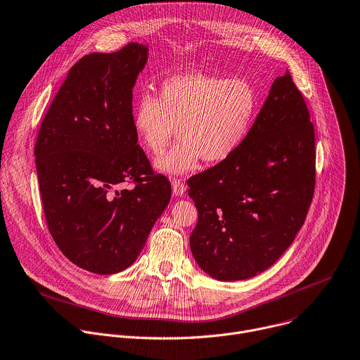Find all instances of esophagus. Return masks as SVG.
<instances>
[{
    "mask_svg": "<svg viewBox=\"0 0 360 360\" xmlns=\"http://www.w3.org/2000/svg\"><path fill=\"white\" fill-rule=\"evenodd\" d=\"M185 191H186L185 184L178 178H174L172 179V192H174V195L175 196H182L185 193Z\"/></svg>",
    "mask_w": 360,
    "mask_h": 360,
    "instance_id": "esophagus-1",
    "label": "esophagus"
}]
</instances>
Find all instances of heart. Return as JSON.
<instances>
[{
	"mask_svg": "<svg viewBox=\"0 0 360 360\" xmlns=\"http://www.w3.org/2000/svg\"><path fill=\"white\" fill-rule=\"evenodd\" d=\"M257 110L259 96L249 80L189 73L167 79L158 97L141 94L133 127L153 154L178 131L179 141L155 160L161 172L178 175L193 169L200 158L216 164L231 157L245 143Z\"/></svg>",
	"mask_w": 360,
	"mask_h": 360,
	"instance_id": "heart-1",
	"label": "heart"
}]
</instances>
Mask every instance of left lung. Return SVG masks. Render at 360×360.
<instances>
[{
	"instance_id": "obj_1",
	"label": "left lung",
	"mask_w": 360,
	"mask_h": 360,
	"mask_svg": "<svg viewBox=\"0 0 360 360\" xmlns=\"http://www.w3.org/2000/svg\"><path fill=\"white\" fill-rule=\"evenodd\" d=\"M198 266L220 281L271 267L302 227L315 189V134L290 72L274 80L245 143L188 179Z\"/></svg>"
}]
</instances>
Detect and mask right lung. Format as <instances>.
<instances>
[{
  "instance_id": "right-lung-1",
  "label": "right lung",
  "mask_w": 360,
  "mask_h": 360,
  "mask_svg": "<svg viewBox=\"0 0 360 360\" xmlns=\"http://www.w3.org/2000/svg\"><path fill=\"white\" fill-rule=\"evenodd\" d=\"M148 46L131 42L76 62L41 124L35 164L49 233L77 267H130L171 199L133 127V87ZM124 181L131 190L116 191Z\"/></svg>"
}]
</instances>
